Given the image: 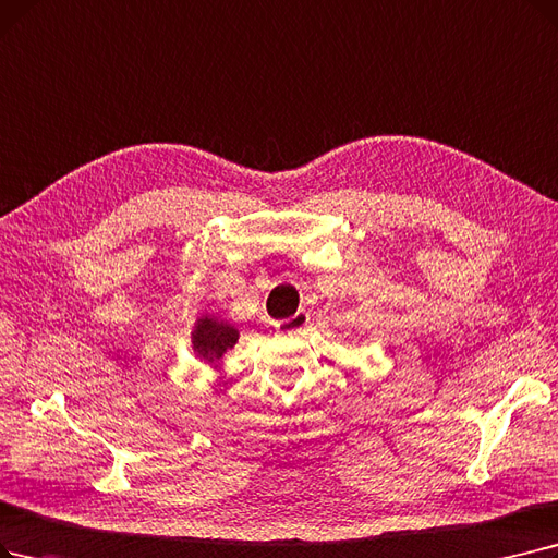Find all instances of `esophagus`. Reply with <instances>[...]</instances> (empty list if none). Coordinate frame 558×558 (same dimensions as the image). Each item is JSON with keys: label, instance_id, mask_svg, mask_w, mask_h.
Returning a JSON list of instances; mask_svg holds the SVG:
<instances>
[{"label": "esophagus", "instance_id": "1", "mask_svg": "<svg viewBox=\"0 0 558 558\" xmlns=\"http://www.w3.org/2000/svg\"><path fill=\"white\" fill-rule=\"evenodd\" d=\"M307 324H310V314H307L305 310H299V312L292 314V317H289V319L276 322V330H278L280 335H296V332H301Z\"/></svg>", "mask_w": 558, "mask_h": 558}]
</instances>
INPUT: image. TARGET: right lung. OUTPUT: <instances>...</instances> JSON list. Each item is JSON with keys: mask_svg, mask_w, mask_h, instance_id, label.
Returning a JSON list of instances; mask_svg holds the SVG:
<instances>
[{"mask_svg": "<svg viewBox=\"0 0 558 558\" xmlns=\"http://www.w3.org/2000/svg\"><path fill=\"white\" fill-rule=\"evenodd\" d=\"M236 339H239V330L228 322H221L216 317H201L191 332L193 351L207 362L223 357V353L236 344Z\"/></svg>", "mask_w": 558, "mask_h": 558, "instance_id": "obj_1", "label": "right lung"}]
</instances>
